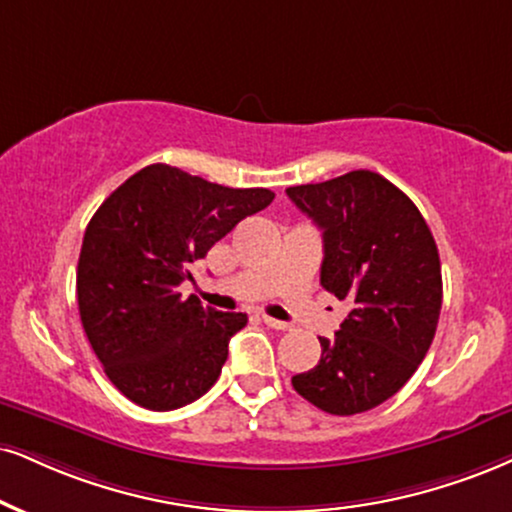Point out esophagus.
<instances>
[{
    "label": "esophagus",
    "instance_id": "obj_1",
    "mask_svg": "<svg viewBox=\"0 0 512 512\" xmlns=\"http://www.w3.org/2000/svg\"><path fill=\"white\" fill-rule=\"evenodd\" d=\"M263 323H266L268 327H273V330H289V323H282V320H275V318H270V315H263Z\"/></svg>",
    "mask_w": 512,
    "mask_h": 512
}]
</instances>
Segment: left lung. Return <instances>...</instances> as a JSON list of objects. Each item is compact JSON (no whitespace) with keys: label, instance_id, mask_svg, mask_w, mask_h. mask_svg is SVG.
<instances>
[{"label":"left lung","instance_id":"1","mask_svg":"<svg viewBox=\"0 0 512 512\" xmlns=\"http://www.w3.org/2000/svg\"><path fill=\"white\" fill-rule=\"evenodd\" d=\"M287 197L323 230L320 285L349 304L320 361L292 377L294 389L332 415L380 406L430 351L441 311V263L430 227L399 187L351 170Z\"/></svg>","mask_w":512,"mask_h":512}]
</instances>
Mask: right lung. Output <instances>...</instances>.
Masks as SVG:
<instances>
[{"mask_svg": "<svg viewBox=\"0 0 512 512\" xmlns=\"http://www.w3.org/2000/svg\"><path fill=\"white\" fill-rule=\"evenodd\" d=\"M270 189H232L154 163L97 208L78 261V308L92 351L123 396L149 410L197 401L218 380L244 313L204 308L178 287Z\"/></svg>", "mask_w": 512, "mask_h": 512, "instance_id": "obj_1", "label": "right lung"}]
</instances>
